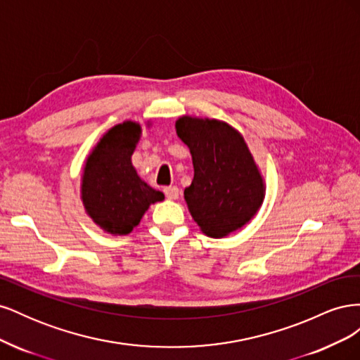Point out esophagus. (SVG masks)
Instances as JSON below:
<instances>
[{"label":"esophagus","instance_id":"34e87169","mask_svg":"<svg viewBox=\"0 0 360 360\" xmlns=\"http://www.w3.org/2000/svg\"><path fill=\"white\" fill-rule=\"evenodd\" d=\"M168 200H177L179 198V188L177 186H168L163 189Z\"/></svg>","mask_w":360,"mask_h":360}]
</instances>
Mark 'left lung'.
Here are the masks:
<instances>
[{"mask_svg": "<svg viewBox=\"0 0 360 360\" xmlns=\"http://www.w3.org/2000/svg\"><path fill=\"white\" fill-rule=\"evenodd\" d=\"M177 136L189 147L193 180L184 189L200 230L221 238L240 230L264 201V179L237 129L221 120L183 115Z\"/></svg>", "mask_w": 360, "mask_h": 360, "instance_id": "left-lung-1", "label": "left lung"}]
</instances>
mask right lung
I'll return each mask as SVG.
<instances>
[{
	"instance_id": "add662e5",
	"label": "right lung",
	"mask_w": 360,
	"mask_h": 360,
	"mask_svg": "<svg viewBox=\"0 0 360 360\" xmlns=\"http://www.w3.org/2000/svg\"><path fill=\"white\" fill-rule=\"evenodd\" d=\"M141 132V124L132 120L115 124L94 146L84 165V209L97 226L112 236L129 234L151 204L165 198L132 165Z\"/></svg>"
}]
</instances>
